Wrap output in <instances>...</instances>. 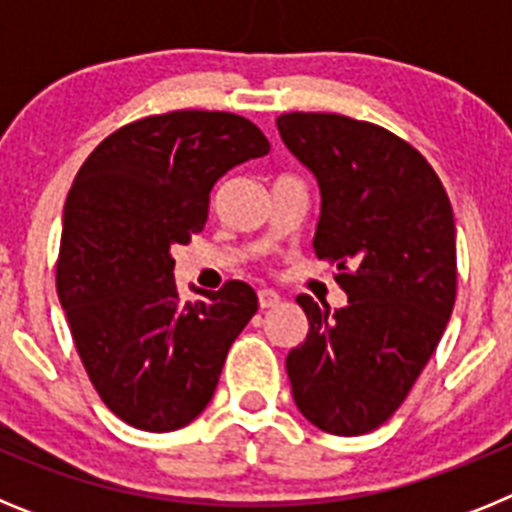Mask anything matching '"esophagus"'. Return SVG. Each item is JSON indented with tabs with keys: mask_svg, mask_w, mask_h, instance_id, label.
Returning <instances> with one entry per match:
<instances>
[{
	"mask_svg": "<svg viewBox=\"0 0 512 512\" xmlns=\"http://www.w3.org/2000/svg\"><path fill=\"white\" fill-rule=\"evenodd\" d=\"M279 300H282V297H279L274 289H259V307H261V310H269V307L279 305Z\"/></svg>",
	"mask_w": 512,
	"mask_h": 512,
	"instance_id": "esophagus-1",
	"label": "esophagus"
}]
</instances>
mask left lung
<instances>
[{
    "mask_svg": "<svg viewBox=\"0 0 512 512\" xmlns=\"http://www.w3.org/2000/svg\"><path fill=\"white\" fill-rule=\"evenodd\" d=\"M320 187L312 248L338 266L346 307L300 295L307 338L287 356L292 397L320 431L361 436L390 418L436 351L456 300L449 194L410 143L328 112L277 117Z\"/></svg>",
    "mask_w": 512,
    "mask_h": 512,
    "instance_id": "obj_1",
    "label": "left lung"
}]
</instances>
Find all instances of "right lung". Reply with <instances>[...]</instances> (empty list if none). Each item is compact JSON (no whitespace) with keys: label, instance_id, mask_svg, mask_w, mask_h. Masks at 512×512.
<instances>
[{"label":"right lung","instance_id":"right-lung-1","mask_svg":"<svg viewBox=\"0 0 512 512\" xmlns=\"http://www.w3.org/2000/svg\"><path fill=\"white\" fill-rule=\"evenodd\" d=\"M269 148L246 117L176 110L115 130L71 184L58 300L94 390L133 428L192 423L259 310L246 282L179 300L171 248L205 228L217 179Z\"/></svg>","mask_w":512,"mask_h":512}]
</instances>
